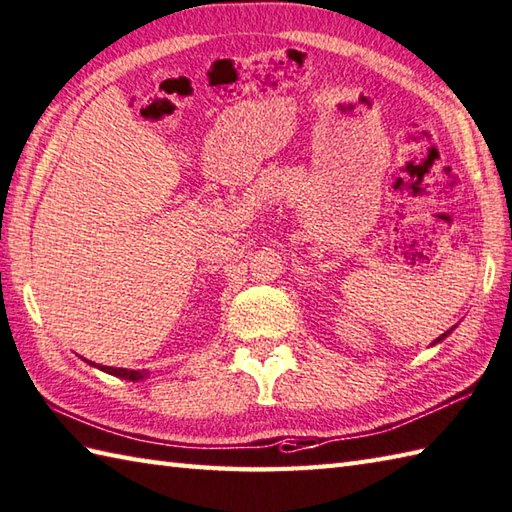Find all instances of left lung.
Returning a JSON list of instances; mask_svg holds the SVG:
<instances>
[{
	"label": "left lung",
	"mask_w": 512,
	"mask_h": 512,
	"mask_svg": "<svg viewBox=\"0 0 512 512\" xmlns=\"http://www.w3.org/2000/svg\"><path fill=\"white\" fill-rule=\"evenodd\" d=\"M453 329H455V327H451V329H448V331H446V333H442V336H440V338H435V340H433V342H431V344H440V342H442V340H444V338H446V336H448V333H451V331H453Z\"/></svg>",
	"instance_id": "obj_1"
}]
</instances>
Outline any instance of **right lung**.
I'll list each match as a JSON object with an SVG mask.
<instances>
[{"label":"right lung","mask_w":512,"mask_h":512,"mask_svg":"<svg viewBox=\"0 0 512 512\" xmlns=\"http://www.w3.org/2000/svg\"><path fill=\"white\" fill-rule=\"evenodd\" d=\"M88 364H92V367H97L99 371H106L110 375H117V378H123V380H130V382H139V380H145L150 375V371H130V369H114V367H103V364H95L86 360Z\"/></svg>","instance_id":"obj_1"}]
</instances>
